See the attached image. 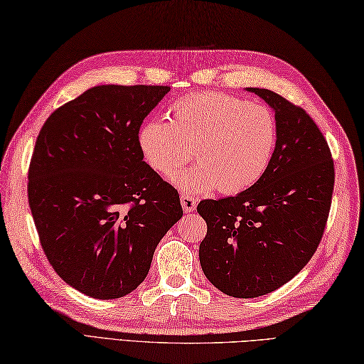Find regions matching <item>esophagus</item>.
<instances>
[{"mask_svg":"<svg viewBox=\"0 0 364 364\" xmlns=\"http://www.w3.org/2000/svg\"><path fill=\"white\" fill-rule=\"evenodd\" d=\"M181 204H182V209L185 212H193L196 209L198 201H196V198H193L190 195H185V193H183V195L181 196Z\"/></svg>","mask_w":364,"mask_h":364,"instance_id":"34e87169","label":"esophagus"}]
</instances>
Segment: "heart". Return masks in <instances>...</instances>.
<instances>
[{
    "mask_svg": "<svg viewBox=\"0 0 364 364\" xmlns=\"http://www.w3.org/2000/svg\"><path fill=\"white\" fill-rule=\"evenodd\" d=\"M169 122L147 121L136 135L143 159L155 173L173 179L182 173V190L218 188L237 195L256 185L269 169L278 141V122L270 108L223 92H198L176 100Z\"/></svg>",
    "mask_w": 364,
    "mask_h": 364,
    "instance_id": "b5f03b06",
    "label": "heart"
}]
</instances>
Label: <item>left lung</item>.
Returning <instances> with one entry per match:
<instances>
[{"mask_svg":"<svg viewBox=\"0 0 364 364\" xmlns=\"http://www.w3.org/2000/svg\"><path fill=\"white\" fill-rule=\"evenodd\" d=\"M247 89L275 111L278 141L270 166L239 195L198 204L207 223L199 245L203 272L235 299L277 291L309 262L335 187L330 147L306 111L269 89Z\"/></svg>","mask_w":364,"mask_h":364,"instance_id":"8db88e82","label":"left lung"}]
</instances>
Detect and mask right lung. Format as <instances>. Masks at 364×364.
Wrapping results in <instances>:
<instances>
[{
	"label": "right lung",
	"mask_w": 364,
	"mask_h": 364,
	"mask_svg": "<svg viewBox=\"0 0 364 364\" xmlns=\"http://www.w3.org/2000/svg\"><path fill=\"white\" fill-rule=\"evenodd\" d=\"M169 86L102 85L50 114L36 139L28 201L43 253L92 299L130 294L182 217L179 193L143 160L136 135Z\"/></svg>",
	"instance_id": "add662e5"
}]
</instances>
